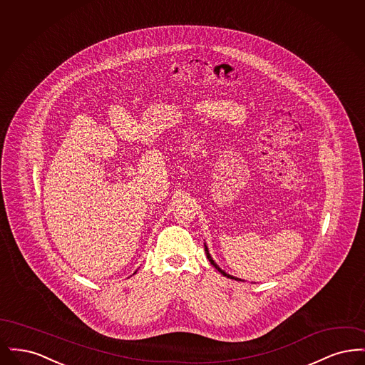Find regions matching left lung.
Returning a JSON list of instances; mask_svg holds the SVG:
<instances>
[{"instance_id": "left-lung-1", "label": "left lung", "mask_w": 365, "mask_h": 365, "mask_svg": "<svg viewBox=\"0 0 365 365\" xmlns=\"http://www.w3.org/2000/svg\"><path fill=\"white\" fill-rule=\"evenodd\" d=\"M205 249H207V246H205ZM207 255H208V259H209V261H210V264H212V265H213V267H215V268H216V269H217V271H219V272H220V274H223V275H225V277H227V278L237 279V278H234V277H231V275H228V274H226V272H225V271H222V269H220V268H219V267H217V264H216V262H215V261L212 260V257H210V256H209L208 249H207ZM237 280H240V279H237Z\"/></svg>"}]
</instances>
